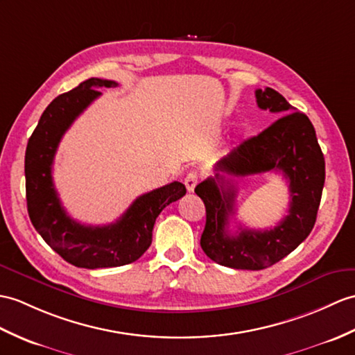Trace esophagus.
<instances>
[{"instance_id": "1", "label": "esophagus", "mask_w": 355, "mask_h": 355, "mask_svg": "<svg viewBox=\"0 0 355 355\" xmlns=\"http://www.w3.org/2000/svg\"><path fill=\"white\" fill-rule=\"evenodd\" d=\"M198 181H200V175H198V172H195V171L189 172V174L184 177V184H186V189L189 192L195 191Z\"/></svg>"}]
</instances>
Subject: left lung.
Wrapping results in <instances>:
<instances>
[{"label": "left lung", "instance_id": "left-lung-1", "mask_svg": "<svg viewBox=\"0 0 355 355\" xmlns=\"http://www.w3.org/2000/svg\"><path fill=\"white\" fill-rule=\"evenodd\" d=\"M255 98L260 109L282 116L220 159L215 164V177L195 187L205 205L202 251L222 266L246 270L275 265L306 241L315 227L325 183L324 154L307 114L293 112L295 107L270 87L255 90ZM272 170L282 171L290 181L288 215L270 230L239 227L232 236L226 227L235 212L234 178Z\"/></svg>", "mask_w": 355, "mask_h": 355}]
</instances>
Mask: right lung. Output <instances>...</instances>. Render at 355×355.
Segmentation results:
<instances>
[{"mask_svg": "<svg viewBox=\"0 0 355 355\" xmlns=\"http://www.w3.org/2000/svg\"><path fill=\"white\" fill-rule=\"evenodd\" d=\"M114 86L116 81L89 78L54 98L40 116L26 151V193L31 224L62 259L77 268H116L136 261L150 248L160 211L186 195L180 181L154 189L140 195L109 225L80 224L63 209L51 174L57 146L72 122L101 95L96 89Z\"/></svg>", "mask_w": 355, "mask_h": 355, "instance_id": "1", "label": "right lung"}]
</instances>
